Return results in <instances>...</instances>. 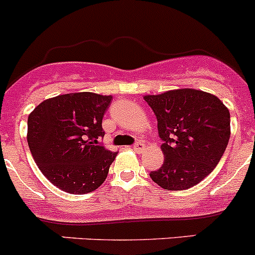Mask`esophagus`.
Returning <instances> with one entry per match:
<instances>
[{"instance_id": "obj_1", "label": "esophagus", "mask_w": 255, "mask_h": 255, "mask_svg": "<svg viewBox=\"0 0 255 255\" xmlns=\"http://www.w3.org/2000/svg\"><path fill=\"white\" fill-rule=\"evenodd\" d=\"M133 149H134L137 153H142L143 150L145 149V145L143 144L142 142H137L134 145H133Z\"/></svg>"}]
</instances>
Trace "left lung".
I'll use <instances>...</instances> for the list:
<instances>
[{
    "label": "left lung",
    "mask_w": 255,
    "mask_h": 255,
    "mask_svg": "<svg viewBox=\"0 0 255 255\" xmlns=\"http://www.w3.org/2000/svg\"><path fill=\"white\" fill-rule=\"evenodd\" d=\"M158 121L164 162L150 172L163 189L184 190L216 168L231 137L229 110L217 96L193 88L147 95Z\"/></svg>",
    "instance_id": "1"
}]
</instances>
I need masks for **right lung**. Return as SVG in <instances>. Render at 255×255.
<instances>
[{
    "instance_id": "right-lung-1",
    "label": "right lung",
    "mask_w": 255,
    "mask_h": 255,
    "mask_svg": "<svg viewBox=\"0 0 255 255\" xmlns=\"http://www.w3.org/2000/svg\"><path fill=\"white\" fill-rule=\"evenodd\" d=\"M112 96L66 93L44 100L28 116L27 142L42 174L63 192L85 194L106 180L117 153L100 145Z\"/></svg>"
}]
</instances>
